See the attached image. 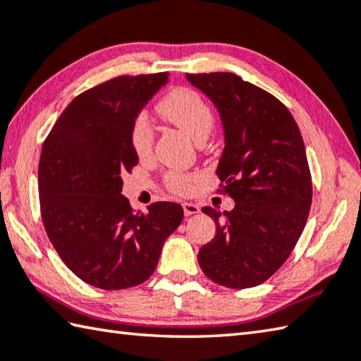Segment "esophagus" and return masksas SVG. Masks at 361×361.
<instances>
[{"label":"esophagus","mask_w":361,"mask_h":361,"mask_svg":"<svg viewBox=\"0 0 361 361\" xmlns=\"http://www.w3.org/2000/svg\"><path fill=\"white\" fill-rule=\"evenodd\" d=\"M183 209H185V214H186V216L197 214V213L200 212L199 205H195V203H191V202H185V203H183Z\"/></svg>","instance_id":"1"}]
</instances>
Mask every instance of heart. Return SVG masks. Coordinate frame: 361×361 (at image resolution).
Wrapping results in <instances>:
<instances>
[{
	"instance_id": "heart-1",
	"label": "heart",
	"mask_w": 361,
	"mask_h": 361,
	"mask_svg": "<svg viewBox=\"0 0 361 361\" xmlns=\"http://www.w3.org/2000/svg\"><path fill=\"white\" fill-rule=\"evenodd\" d=\"M159 114L166 118L169 123L175 124L183 133L188 134L194 142H202L212 133L213 128V114L205 99L189 88H176L164 97L159 102ZM130 140L135 153L140 158H145L153 149L154 134L147 116H137L130 130ZM169 188L173 192L186 194L191 191L194 176L172 172L167 176Z\"/></svg>"
}]
</instances>
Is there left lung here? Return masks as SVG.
<instances>
[{
  "label": "left lung",
  "instance_id": "1",
  "mask_svg": "<svg viewBox=\"0 0 361 361\" xmlns=\"http://www.w3.org/2000/svg\"><path fill=\"white\" fill-rule=\"evenodd\" d=\"M214 104L224 129L216 169L231 212H202L216 235L199 251V265L228 289L259 286L289 257L306 226L312 183L305 143L283 102L232 72L186 74Z\"/></svg>",
  "mask_w": 361,
  "mask_h": 361
}]
</instances>
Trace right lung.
Wrapping results in <instances>:
<instances>
[{
	"instance_id": "obj_1",
	"label": "right lung",
	"mask_w": 361,
	"mask_h": 361,
	"mask_svg": "<svg viewBox=\"0 0 361 361\" xmlns=\"http://www.w3.org/2000/svg\"><path fill=\"white\" fill-rule=\"evenodd\" d=\"M167 82L161 72L97 85L64 109L44 142L37 173L45 232L69 270L104 290L145 283L185 216L173 202L134 212L121 194V175L139 162L133 124Z\"/></svg>"
}]
</instances>
